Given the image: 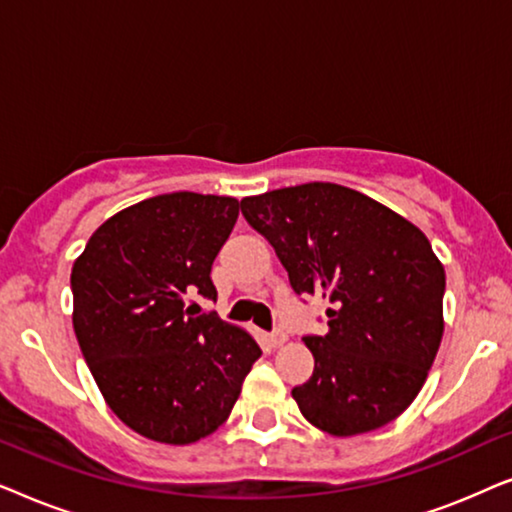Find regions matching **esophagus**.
<instances>
[{"mask_svg": "<svg viewBox=\"0 0 512 512\" xmlns=\"http://www.w3.org/2000/svg\"><path fill=\"white\" fill-rule=\"evenodd\" d=\"M265 342H268L270 347H279V345H284L286 342V333H270V335H265Z\"/></svg>", "mask_w": 512, "mask_h": 512, "instance_id": "esophagus-1", "label": "esophagus"}]
</instances>
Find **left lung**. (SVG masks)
Wrapping results in <instances>:
<instances>
[{
  "label": "left lung",
  "mask_w": 512,
  "mask_h": 512,
  "mask_svg": "<svg viewBox=\"0 0 512 512\" xmlns=\"http://www.w3.org/2000/svg\"><path fill=\"white\" fill-rule=\"evenodd\" d=\"M298 296L328 298L314 373L291 391L319 431L347 438L410 408L443 340L445 268L415 223L354 188L312 181L240 202Z\"/></svg>",
  "instance_id": "obj_1"
}]
</instances>
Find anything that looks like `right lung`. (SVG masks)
I'll return each mask as SVG.
<instances>
[{"instance_id": "obj_1", "label": "right lung", "mask_w": 512, "mask_h": 512, "mask_svg": "<svg viewBox=\"0 0 512 512\" xmlns=\"http://www.w3.org/2000/svg\"><path fill=\"white\" fill-rule=\"evenodd\" d=\"M237 214L226 195H156L109 216L74 261L83 359L111 412L156 443L219 429L261 356L244 328L184 310L188 293L216 298L209 272Z\"/></svg>"}]
</instances>
